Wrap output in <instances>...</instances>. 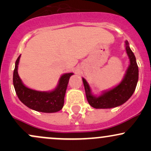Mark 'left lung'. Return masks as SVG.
<instances>
[{"instance_id": "obj_1", "label": "left lung", "mask_w": 151, "mask_h": 151, "mask_svg": "<svg viewBox=\"0 0 151 151\" xmlns=\"http://www.w3.org/2000/svg\"><path fill=\"white\" fill-rule=\"evenodd\" d=\"M126 50L130 59V65L128 68L125 77L115 88L104 93L99 97L91 95L90 87L85 79L83 78L86 99L90 106L95 109H109L119 106L124 104L132 96L136 89L138 80V67L136 63V57L130 49L129 42L126 41Z\"/></svg>"}]
</instances>
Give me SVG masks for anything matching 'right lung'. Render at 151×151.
Listing matches in <instances>:
<instances>
[{
    "instance_id": "add662e5",
    "label": "right lung",
    "mask_w": 151,
    "mask_h": 151,
    "mask_svg": "<svg viewBox=\"0 0 151 151\" xmlns=\"http://www.w3.org/2000/svg\"><path fill=\"white\" fill-rule=\"evenodd\" d=\"M20 55L15 62L13 72V85L19 99L28 108L44 113H54L61 110L64 106L65 95L69 79L73 73L63 74L58 87L50 92H42L26 87L18 74V65Z\"/></svg>"
}]
</instances>
